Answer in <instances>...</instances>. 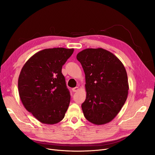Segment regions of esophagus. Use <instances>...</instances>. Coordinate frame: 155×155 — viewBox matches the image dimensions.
<instances>
[{"instance_id": "obj_1", "label": "esophagus", "mask_w": 155, "mask_h": 155, "mask_svg": "<svg viewBox=\"0 0 155 155\" xmlns=\"http://www.w3.org/2000/svg\"><path fill=\"white\" fill-rule=\"evenodd\" d=\"M72 91L73 92H77L78 90H79V87H74V88H73L72 89Z\"/></svg>"}]
</instances>
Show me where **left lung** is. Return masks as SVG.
I'll return each instance as SVG.
<instances>
[{"label":"left lung","mask_w":155,"mask_h":155,"mask_svg":"<svg viewBox=\"0 0 155 155\" xmlns=\"http://www.w3.org/2000/svg\"><path fill=\"white\" fill-rule=\"evenodd\" d=\"M77 59L85 74L86 99L81 108L85 118L95 125L113 120L128 95L126 70L121 61L105 49L87 48Z\"/></svg>","instance_id":"8db88e82"}]
</instances>
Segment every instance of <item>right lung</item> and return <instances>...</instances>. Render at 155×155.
<instances>
[{"label":"right lung","instance_id":"obj_1","mask_svg":"<svg viewBox=\"0 0 155 155\" xmlns=\"http://www.w3.org/2000/svg\"><path fill=\"white\" fill-rule=\"evenodd\" d=\"M74 48H47L27 61L18 79L21 100L25 109L40 122L55 124L68 109L70 92L61 72Z\"/></svg>","mask_w":155,"mask_h":155}]
</instances>
